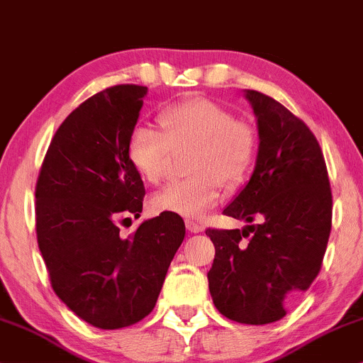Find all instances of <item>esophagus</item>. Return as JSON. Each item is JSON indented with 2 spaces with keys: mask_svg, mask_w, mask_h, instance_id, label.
Wrapping results in <instances>:
<instances>
[{
  "mask_svg": "<svg viewBox=\"0 0 363 363\" xmlns=\"http://www.w3.org/2000/svg\"><path fill=\"white\" fill-rule=\"evenodd\" d=\"M186 228L189 229L191 233H203V231H204V228L201 226L199 223L192 221V219H186Z\"/></svg>",
  "mask_w": 363,
  "mask_h": 363,
  "instance_id": "1",
  "label": "esophagus"
}]
</instances>
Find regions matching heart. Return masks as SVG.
Masks as SVG:
<instances>
[{
	"label": "heart",
	"instance_id": "heart-1",
	"mask_svg": "<svg viewBox=\"0 0 363 363\" xmlns=\"http://www.w3.org/2000/svg\"><path fill=\"white\" fill-rule=\"evenodd\" d=\"M162 130L137 123L128 134L127 155L144 181L166 177L172 150L192 147L184 181L172 182L152 197L155 211L201 218L221 197V182L235 187L250 176L258 157L255 127L209 99L194 97L160 112Z\"/></svg>",
	"mask_w": 363,
	"mask_h": 363
}]
</instances>
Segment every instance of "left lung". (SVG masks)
Instances as JSON below:
<instances>
[{"label": "left lung", "instance_id": "obj_1", "mask_svg": "<svg viewBox=\"0 0 363 363\" xmlns=\"http://www.w3.org/2000/svg\"><path fill=\"white\" fill-rule=\"evenodd\" d=\"M258 118L256 167L223 211L250 223L206 229L216 247L209 291L219 313L245 325L281 320L318 277L332 229V189L308 125L277 100L247 90Z\"/></svg>", "mask_w": 363, "mask_h": 363}]
</instances>
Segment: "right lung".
Here are the masks:
<instances>
[{
	"label": "right lung",
	"instance_id": "1",
	"mask_svg": "<svg viewBox=\"0 0 363 363\" xmlns=\"http://www.w3.org/2000/svg\"><path fill=\"white\" fill-rule=\"evenodd\" d=\"M147 86L116 85L86 99L55 132L35 187L36 240L53 291L102 330L130 327L154 310L186 235L164 211L123 238L145 187L127 155Z\"/></svg>",
	"mask_w": 363,
	"mask_h": 363
}]
</instances>
